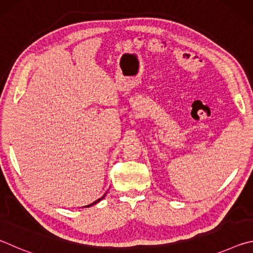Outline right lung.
Listing matches in <instances>:
<instances>
[{
  "label": "right lung",
  "instance_id": "obj_1",
  "mask_svg": "<svg viewBox=\"0 0 253 253\" xmlns=\"http://www.w3.org/2000/svg\"><path fill=\"white\" fill-rule=\"evenodd\" d=\"M106 194H107V193H105L104 195H102V196H101V198H100V199H98L97 201H95V202H92L91 204H88V205H85V207H84V208H89V207H91V205H93V204H96V203H98V202H100V201H101L102 199H104V198H105V196H106Z\"/></svg>",
  "mask_w": 253,
  "mask_h": 253
}]
</instances>
